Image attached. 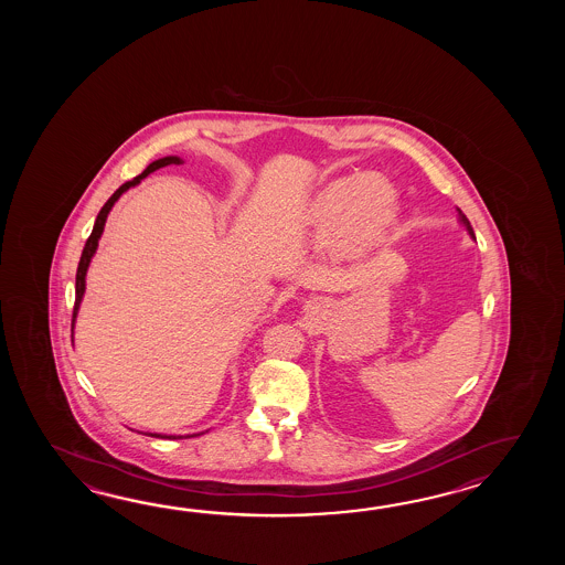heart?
Returning <instances> with one entry per match:
<instances>
[{
  "instance_id": "heart-1",
  "label": "heart",
  "mask_w": 565,
  "mask_h": 565,
  "mask_svg": "<svg viewBox=\"0 0 565 565\" xmlns=\"http://www.w3.org/2000/svg\"><path fill=\"white\" fill-rule=\"evenodd\" d=\"M305 222L339 258L365 260L384 248L397 222L392 188L372 173H351L324 183L305 210Z\"/></svg>"
}]
</instances>
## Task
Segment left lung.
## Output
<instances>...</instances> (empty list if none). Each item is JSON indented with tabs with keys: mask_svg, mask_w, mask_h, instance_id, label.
<instances>
[{
	"mask_svg": "<svg viewBox=\"0 0 565 565\" xmlns=\"http://www.w3.org/2000/svg\"><path fill=\"white\" fill-rule=\"evenodd\" d=\"M458 222H460V224L465 226V230H467V234H469L470 238L475 241V232H472V226H470L469 217L465 216V214H462L460 210H458Z\"/></svg>",
	"mask_w": 565,
	"mask_h": 565,
	"instance_id": "obj_1",
	"label": "left lung"
}]
</instances>
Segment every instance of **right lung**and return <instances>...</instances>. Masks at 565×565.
Segmentation results:
<instances>
[{
  "label": "right lung",
  "mask_w": 565,
  "mask_h": 565,
  "mask_svg": "<svg viewBox=\"0 0 565 565\" xmlns=\"http://www.w3.org/2000/svg\"><path fill=\"white\" fill-rule=\"evenodd\" d=\"M183 163V159L178 156H168L161 157V159H157L153 163H149L147 169H145L141 175H137V178H132L131 181H127V183H122L117 192L113 193L110 198L107 200V204L100 207V212H98V216H96L95 226H93V232H90V236H88V241L85 244V250H83V256H81V263H78V270H76V299H74V311H73V333H74V321H76V315H78V309H81V302H83V297H85L86 290V270H88V266H90V260H93V256H95L96 248H98V241H100V236H103V230H105V224H107L108 212L113 210V205L117 204V200H119L122 193L127 192V190H131L135 185H139L141 180H145L149 173H153L157 169L168 168V166H180ZM147 436H153V438H166V440H178V438H192V436H198V434H185V436H175V434H157V433H147Z\"/></svg>",
  "instance_id": "obj_1"
}]
</instances>
